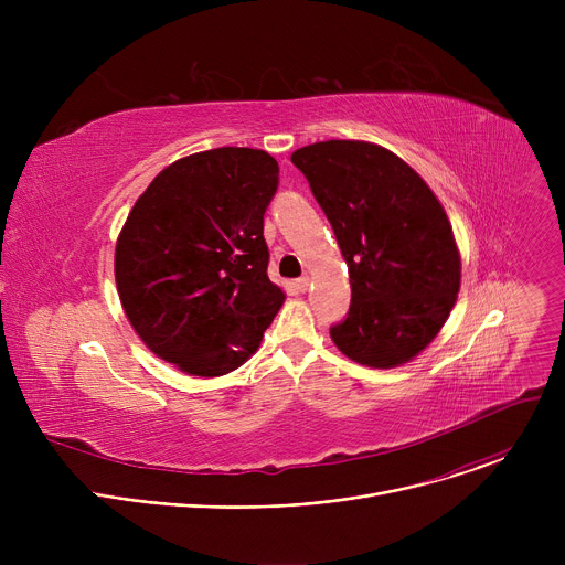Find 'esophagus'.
Returning <instances> with one entry per match:
<instances>
[{
    "label": "esophagus",
    "mask_w": 565,
    "mask_h": 565,
    "mask_svg": "<svg viewBox=\"0 0 565 565\" xmlns=\"http://www.w3.org/2000/svg\"><path fill=\"white\" fill-rule=\"evenodd\" d=\"M295 286H297L301 292H306L308 286H310V277H299V279L295 281Z\"/></svg>",
    "instance_id": "esophagus-1"
}]
</instances>
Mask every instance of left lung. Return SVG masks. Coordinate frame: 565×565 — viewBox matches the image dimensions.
<instances>
[{
    "mask_svg": "<svg viewBox=\"0 0 565 565\" xmlns=\"http://www.w3.org/2000/svg\"><path fill=\"white\" fill-rule=\"evenodd\" d=\"M290 160L349 266L351 308L331 327L335 347L373 369L414 360L440 333L460 290L445 207L416 170L373 142H312Z\"/></svg>",
    "mask_w": 565,
    "mask_h": 565,
    "instance_id": "obj_1",
    "label": "left lung"
}]
</instances>
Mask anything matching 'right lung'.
<instances>
[{
  "label": "right lung",
  "mask_w": 565,
  "mask_h": 565,
  "mask_svg": "<svg viewBox=\"0 0 565 565\" xmlns=\"http://www.w3.org/2000/svg\"><path fill=\"white\" fill-rule=\"evenodd\" d=\"M279 185L262 149L216 147L160 172L116 241V286L145 347L216 377L262 344L286 295L268 279L264 214Z\"/></svg>",
  "instance_id": "1"
}]
</instances>
